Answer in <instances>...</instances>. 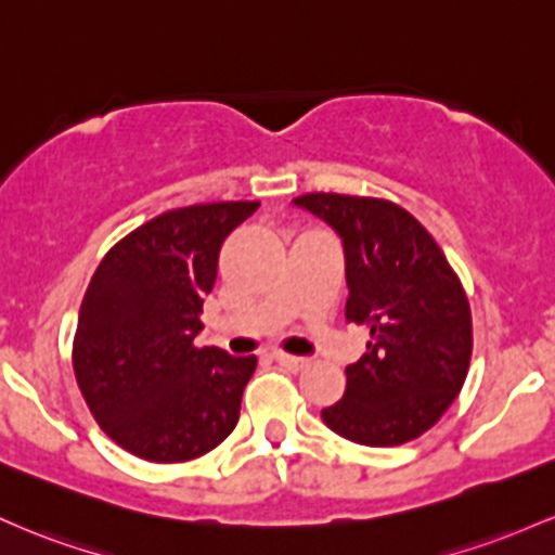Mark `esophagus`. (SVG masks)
Here are the masks:
<instances>
[{"label":"esophagus","mask_w":555,"mask_h":555,"mask_svg":"<svg viewBox=\"0 0 555 555\" xmlns=\"http://www.w3.org/2000/svg\"><path fill=\"white\" fill-rule=\"evenodd\" d=\"M278 361V364H283V366H288V370H301V366H307V359L304 357H291V353H275V357H272Z\"/></svg>","instance_id":"esophagus-1"}]
</instances>
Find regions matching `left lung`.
Segmentation results:
<instances>
[{"label": "left lung", "instance_id": "8db88e82", "mask_svg": "<svg viewBox=\"0 0 555 555\" xmlns=\"http://www.w3.org/2000/svg\"><path fill=\"white\" fill-rule=\"evenodd\" d=\"M296 207L338 233L346 257V320L370 344L346 366V393L325 425L359 446L390 448L427 433L462 390L472 359L469 301L420 222L385 198L304 194Z\"/></svg>", "mask_w": 555, "mask_h": 555}]
</instances>
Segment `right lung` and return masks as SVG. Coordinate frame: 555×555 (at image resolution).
Returning a JSON list of instances; mask_svg holds the SVG:
<instances>
[{"mask_svg":"<svg viewBox=\"0 0 555 555\" xmlns=\"http://www.w3.org/2000/svg\"><path fill=\"white\" fill-rule=\"evenodd\" d=\"M259 202L196 204L135 228L93 272L78 314V388L99 427L157 464L198 459L238 425L257 357L194 340L222 241Z\"/></svg>","mask_w":555,"mask_h":555,"instance_id":"right-lung-1","label":"right lung"}]
</instances>
